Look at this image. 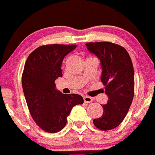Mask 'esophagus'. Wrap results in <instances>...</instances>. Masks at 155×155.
Instances as JSON below:
<instances>
[{
    "mask_svg": "<svg viewBox=\"0 0 155 155\" xmlns=\"http://www.w3.org/2000/svg\"><path fill=\"white\" fill-rule=\"evenodd\" d=\"M92 98H91V97L87 96V95H84V101L85 102V103H90V102H92Z\"/></svg>",
    "mask_w": 155,
    "mask_h": 155,
    "instance_id": "obj_1",
    "label": "esophagus"
}]
</instances>
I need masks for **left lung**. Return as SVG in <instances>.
I'll use <instances>...</instances> for the list:
<instances>
[{
	"label": "left lung",
	"instance_id": "8db88e82",
	"mask_svg": "<svg viewBox=\"0 0 155 155\" xmlns=\"http://www.w3.org/2000/svg\"><path fill=\"white\" fill-rule=\"evenodd\" d=\"M89 52L99 58L102 73L101 81L108 96L101 105V116L93 119V124L102 130H112L121 124L129 110L134 95V71L127 51L110 42H87Z\"/></svg>",
	"mask_w": 155,
	"mask_h": 155
}]
</instances>
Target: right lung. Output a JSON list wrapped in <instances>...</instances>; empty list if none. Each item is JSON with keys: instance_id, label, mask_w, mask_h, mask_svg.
Listing matches in <instances>:
<instances>
[{"instance_id": "1", "label": "right lung", "mask_w": 155, "mask_h": 155, "mask_svg": "<svg viewBox=\"0 0 155 155\" xmlns=\"http://www.w3.org/2000/svg\"><path fill=\"white\" fill-rule=\"evenodd\" d=\"M76 45H46L28 56L21 83L27 104L38 126L48 133L60 131L66 125L67 116L84 99L78 94L65 95L56 89L55 80L63 76V59Z\"/></svg>"}]
</instances>
